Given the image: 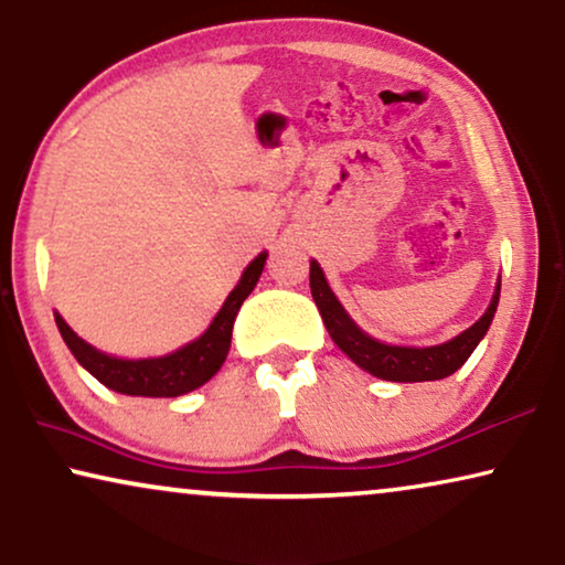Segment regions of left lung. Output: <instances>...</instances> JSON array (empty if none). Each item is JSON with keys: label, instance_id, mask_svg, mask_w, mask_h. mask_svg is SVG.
Instances as JSON below:
<instances>
[{"label": "left lung", "instance_id": "1", "mask_svg": "<svg viewBox=\"0 0 565 565\" xmlns=\"http://www.w3.org/2000/svg\"><path fill=\"white\" fill-rule=\"evenodd\" d=\"M310 289L330 338L338 343V349L349 353V356L356 361L361 370L390 382H428L449 377V374H455L465 361L470 359V353L476 351L480 338L486 335L488 326H491L495 305H499L501 281L499 287H495V295L491 299V305H488L486 315L476 322V326L452 338V341L441 345H428V349L387 345L374 341V338L366 335L364 330H359L353 326L349 315H345L333 291H330L326 276H322V270L315 260L310 263Z\"/></svg>", "mask_w": 565, "mask_h": 565}]
</instances>
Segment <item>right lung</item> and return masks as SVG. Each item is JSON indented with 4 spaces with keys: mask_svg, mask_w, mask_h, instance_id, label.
Returning <instances> with one entry per match:
<instances>
[{
    "mask_svg": "<svg viewBox=\"0 0 565 565\" xmlns=\"http://www.w3.org/2000/svg\"><path fill=\"white\" fill-rule=\"evenodd\" d=\"M268 253H260L250 266L245 268L243 278L227 302L222 305V310L216 312V318L209 330L201 338H195L193 343L183 345V349L168 353L160 359H116L108 353H100L93 345L82 341L74 330L56 315L58 333L70 345L74 359L79 361L85 370L93 374L95 380H100L105 387L116 390L124 395H141V397H175L185 395L191 390L201 387L220 372V366L227 359L230 343H232V326L239 307L247 299V295L255 289L258 278L266 266Z\"/></svg>",
    "mask_w": 565,
    "mask_h": 565,
    "instance_id": "right-lung-1",
    "label": "right lung"
}]
</instances>
